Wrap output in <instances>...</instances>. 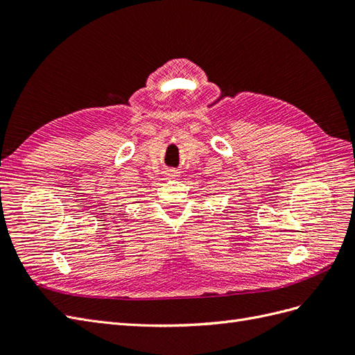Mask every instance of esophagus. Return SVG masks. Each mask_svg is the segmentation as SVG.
<instances>
[{"mask_svg":"<svg viewBox=\"0 0 355 355\" xmlns=\"http://www.w3.org/2000/svg\"><path fill=\"white\" fill-rule=\"evenodd\" d=\"M167 175H168L170 178H178V176H179V171L175 170V168H170V170L167 171Z\"/></svg>","mask_w":355,"mask_h":355,"instance_id":"1","label":"esophagus"}]
</instances>
